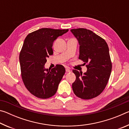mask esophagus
<instances>
[{
	"label": "esophagus",
	"mask_w": 129,
	"mask_h": 129,
	"mask_svg": "<svg viewBox=\"0 0 129 129\" xmlns=\"http://www.w3.org/2000/svg\"><path fill=\"white\" fill-rule=\"evenodd\" d=\"M66 72H71V70H70L68 68H66Z\"/></svg>",
	"instance_id": "1"
}]
</instances>
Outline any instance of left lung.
Masks as SVG:
<instances>
[{
    "mask_svg": "<svg viewBox=\"0 0 129 129\" xmlns=\"http://www.w3.org/2000/svg\"><path fill=\"white\" fill-rule=\"evenodd\" d=\"M80 45V60L87 71L82 75L73 70L76 79L72 89L76 96L84 100L96 97L105 88L112 69L108 45L104 39L85 28L71 29Z\"/></svg>",
    "mask_w": 129,
    "mask_h": 129,
    "instance_id": "1",
    "label": "left lung"
}]
</instances>
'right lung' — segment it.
<instances>
[{
	"mask_svg": "<svg viewBox=\"0 0 129 129\" xmlns=\"http://www.w3.org/2000/svg\"><path fill=\"white\" fill-rule=\"evenodd\" d=\"M69 29L41 28L28 35L19 54L21 75L26 88L39 99L55 94L65 72L62 65L45 69L47 58L53 54V41Z\"/></svg>",
	"mask_w": 129,
	"mask_h": 129,
	"instance_id": "obj_1",
	"label": "right lung"
}]
</instances>
